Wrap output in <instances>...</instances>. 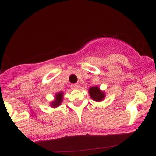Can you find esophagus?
I'll use <instances>...</instances> for the list:
<instances>
[{"label":"esophagus","instance_id":"1","mask_svg":"<svg viewBox=\"0 0 156 156\" xmlns=\"http://www.w3.org/2000/svg\"><path fill=\"white\" fill-rule=\"evenodd\" d=\"M78 87H79V84L78 83H75V84H72V85H71V88L73 89H78Z\"/></svg>","mask_w":156,"mask_h":156}]
</instances>
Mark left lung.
<instances>
[{"label":"left lung","instance_id":"8db88e82","mask_svg":"<svg viewBox=\"0 0 156 156\" xmlns=\"http://www.w3.org/2000/svg\"><path fill=\"white\" fill-rule=\"evenodd\" d=\"M89 95L94 101L100 102L104 99L105 94L104 92H102L98 87H92L89 89Z\"/></svg>","mask_w":156,"mask_h":156}]
</instances>
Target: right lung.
<instances>
[{
  "label": "right lung",
  "instance_id": "1",
  "mask_svg": "<svg viewBox=\"0 0 156 156\" xmlns=\"http://www.w3.org/2000/svg\"><path fill=\"white\" fill-rule=\"evenodd\" d=\"M63 100V92H58L55 95V101L51 102V105L53 108L59 106Z\"/></svg>",
  "mask_w": 156,
  "mask_h": 156
}]
</instances>
